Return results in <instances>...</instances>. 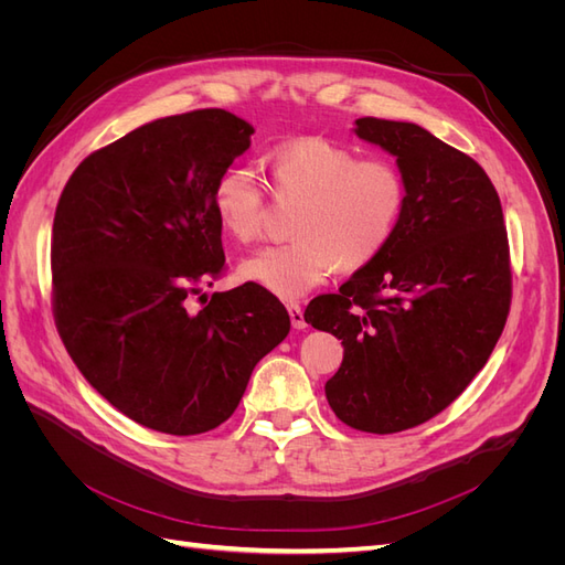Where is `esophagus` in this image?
Masks as SVG:
<instances>
[{"instance_id":"obj_1","label":"esophagus","mask_w":565,"mask_h":565,"mask_svg":"<svg viewBox=\"0 0 565 565\" xmlns=\"http://www.w3.org/2000/svg\"><path fill=\"white\" fill-rule=\"evenodd\" d=\"M287 313H289V320H292V328L295 330H303L306 328V320H303V309L299 303L289 301L287 303Z\"/></svg>"}]
</instances>
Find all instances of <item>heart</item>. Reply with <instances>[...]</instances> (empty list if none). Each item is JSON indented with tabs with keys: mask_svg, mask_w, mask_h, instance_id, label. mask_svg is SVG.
<instances>
[{
	"mask_svg": "<svg viewBox=\"0 0 565 565\" xmlns=\"http://www.w3.org/2000/svg\"><path fill=\"white\" fill-rule=\"evenodd\" d=\"M273 195L301 200L289 233L241 264V276L280 299H299L337 268L372 264L396 237L407 210V179L388 158H363L322 136H297L266 152ZM216 221L233 241L254 243L266 224V193L245 167H231L212 188Z\"/></svg>",
	"mask_w": 565,
	"mask_h": 565,
	"instance_id": "1",
	"label": "heart"
}]
</instances>
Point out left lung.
Here are the masks:
<instances>
[{"label": "left lung", "instance_id": "1", "mask_svg": "<svg viewBox=\"0 0 565 565\" xmlns=\"http://www.w3.org/2000/svg\"><path fill=\"white\" fill-rule=\"evenodd\" d=\"M355 134L396 156L407 210L377 259L303 318L344 347L324 384L334 415L398 434L443 413L488 363L511 306L509 237L500 195L467 152L396 119L361 117Z\"/></svg>", "mask_w": 565, "mask_h": 565}]
</instances>
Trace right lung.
<instances>
[{"instance_id":"add662e5","label":"right lung","mask_w":565,"mask_h":565,"mask_svg":"<svg viewBox=\"0 0 565 565\" xmlns=\"http://www.w3.org/2000/svg\"><path fill=\"white\" fill-rule=\"evenodd\" d=\"M254 129L221 108L156 119L94 150L67 179L51 231V311L87 382L152 431L224 424L254 365L289 332L285 306L224 276L212 188Z\"/></svg>"}]
</instances>
